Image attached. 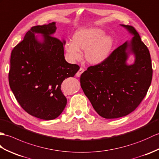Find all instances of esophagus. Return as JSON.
I'll list each match as a JSON object with an SVG mask.
<instances>
[{
    "label": "esophagus",
    "instance_id": "34e87169",
    "mask_svg": "<svg viewBox=\"0 0 159 159\" xmlns=\"http://www.w3.org/2000/svg\"><path fill=\"white\" fill-rule=\"evenodd\" d=\"M84 69H83V68H80V69H79L78 71L77 72V73H76V76H77V77H80V76H81V75H82V74L84 73Z\"/></svg>",
    "mask_w": 159,
    "mask_h": 159
}]
</instances>
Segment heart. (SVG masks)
<instances>
[{
	"mask_svg": "<svg viewBox=\"0 0 159 159\" xmlns=\"http://www.w3.org/2000/svg\"><path fill=\"white\" fill-rule=\"evenodd\" d=\"M114 44V38L105 34V30L90 27L77 30L73 36V41L66 42L65 48L73 61L81 58L80 50H85L84 57L87 62L96 65L106 61Z\"/></svg>",
	"mask_w": 159,
	"mask_h": 159,
	"instance_id": "obj_1",
	"label": "heart"
}]
</instances>
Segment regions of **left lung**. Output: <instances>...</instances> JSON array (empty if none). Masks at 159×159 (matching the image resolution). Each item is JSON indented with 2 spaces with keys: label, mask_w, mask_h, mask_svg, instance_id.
<instances>
[{
  "label": "left lung",
  "mask_w": 159,
  "mask_h": 159,
  "mask_svg": "<svg viewBox=\"0 0 159 159\" xmlns=\"http://www.w3.org/2000/svg\"><path fill=\"white\" fill-rule=\"evenodd\" d=\"M134 36L113 51L106 61L89 66L80 77L81 87L94 110L112 119L129 114L145 97L152 78L148 49L131 26L120 24ZM130 54L135 62L128 65Z\"/></svg>",
  "instance_id": "8db88e82"
}]
</instances>
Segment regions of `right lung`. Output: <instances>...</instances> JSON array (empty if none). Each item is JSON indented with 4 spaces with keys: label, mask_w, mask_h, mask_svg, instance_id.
<instances>
[{
    "label": "right lung",
    "mask_w": 159,
    "mask_h": 159,
    "mask_svg": "<svg viewBox=\"0 0 159 159\" xmlns=\"http://www.w3.org/2000/svg\"><path fill=\"white\" fill-rule=\"evenodd\" d=\"M56 23L32 27L11 55L9 82L20 106L43 120L58 117L66 105L61 84L80 67L65 61L64 45L53 37ZM36 34L42 36L39 40Z\"/></svg>",
    "instance_id": "1"
}]
</instances>
